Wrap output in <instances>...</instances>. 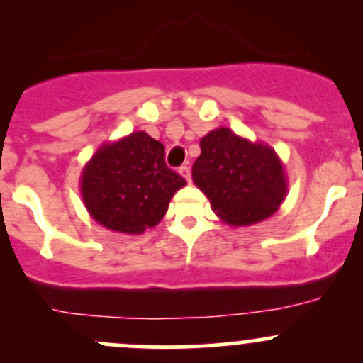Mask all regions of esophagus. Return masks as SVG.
Returning a JSON list of instances; mask_svg holds the SVG:
<instances>
[{
  "mask_svg": "<svg viewBox=\"0 0 363 363\" xmlns=\"http://www.w3.org/2000/svg\"><path fill=\"white\" fill-rule=\"evenodd\" d=\"M179 174H181L188 182L191 181V170H189V167H181L179 168Z\"/></svg>",
  "mask_w": 363,
  "mask_h": 363,
  "instance_id": "obj_1",
  "label": "esophagus"
}]
</instances>
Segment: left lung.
<instances>
[{"label":"left lung","instance_id":"obj_1","mask_svg":"<svg viewBox=\"0 0 363 363\" xmlns=\"http://www.w3.org/2000/svg\"><path fill=\"white\" fill-rule=\"evenodd\" d=\"M193 182L212 211L230 226H250L270 218L284 202L288 179L277 152L263 142L216 128L200 140Z\"/></svg>","mask_w":363,"mask_h":363}]
</instances>
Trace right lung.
I'll return each mask as SVG.
<instances>
[{
  "label": "right lung",
  "instance_id": "1",
  "mask_svg": "<svg viewBox=\"0 0 363 363\" xmlns=\"http://www.w3.org/2000/svg\"><path fill=\"white\" fill-rule=\"evenodd\" d=\"M184 184L164 163V145L145 131L101 145L80 175L82 202L91 218L128 235L158 225Z\"/></svg>",
  "mask_w": 363,
  "mask_h": 363
}]
</instances>
